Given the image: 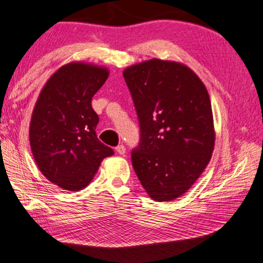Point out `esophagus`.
I'll return each instance as SVG.
<instances>
[{"label": "esophagus", "instance_id": "obj_1", "mask_svg": "<svg viewBox=\"0 0 263 263\" xmlns=\"http://www.w3.org/2000/svg\"><path fill=\"white\" fill-rule=\"evenodd\" d=\"M115 150H116V153L120 154V155H124V154H126V147H124L123 144L118 145V147L115 148Z\"/></svg>", "mask_w": 263, "mask_h": 263}]
</instances>
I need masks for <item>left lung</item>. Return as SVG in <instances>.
<instances>
[{"instance_id": "8db88e82", "label": "left lung", "mask_w": 263, "mask_h": 263, "mask_svg": "<svg viewBox=\"0 0 263 263\" xmlns=\"http://www.w3.org/2000/svg\"><path fill=\"white\" fill-rule=\"evenodd\" d=\"M123 77L140 124L133 167L154 200H174L192 186L212 156L208 89L187 66L156 58L126 68Z\"/></svg>"}]
</instances>
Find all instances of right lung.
<instances>
[{
    "label": "right lung",
    "instance_id": "right-lung-1",
    "mask_svg": "<svg viewBox=\"0 0 263 263\" xmlns=\"http://www.w3.org/2000/svg\"><path fill=\"white\" fill-rule=\"evenodd\" d=\"M108 73L89 64H67L47 80L33 108V158L42 174L65 190L87 186L103 158L114 154L98 139L99 116L91 103Z\"/></svg>",
    "mask_w": 263,
    "mask_h": 263
}]
</instances>
